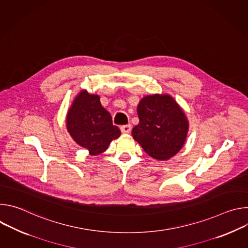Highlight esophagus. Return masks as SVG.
Listing matches in <instances>:
<instances>
[{"mask_svg": "<svg viewBox=\"0 0 248 248\" xmlns=\"http://www.w3.org/2000/svg\"><path fill=\"white\" fill-rule=\"evenodd\" d=\"M130 130H131V125L130 124H125V125L121 126V131L123 133H129Z\"/></svg>", "mask_w": 248, "mask_h": 248, "instance_id": "34e87169", "label": "esophagus"}]
</instances>
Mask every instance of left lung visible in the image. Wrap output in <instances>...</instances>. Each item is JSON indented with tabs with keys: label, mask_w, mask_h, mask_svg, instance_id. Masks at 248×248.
<instances>
[{
	"label": "left lung",
	"mask_w": 248,
	"mask_h": 248,
	"mask_svg": "<svg viewBox=\"0 0 248 248\" xmlns=\"http://www.w3.org/2000/svg\"><path fill=\"white\" fill-rule=\"evenodd\" d=\"M139 124L132 129L134 140L152 158L165 161L184 146L188 121L180 105L168 94L143 97L137 106Z\"/></svg>",
	"instance_id": "left-lung-1"
}]
</instances>
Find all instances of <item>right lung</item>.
<instances>
[{
  "label": "right lung",
  "mask_w": 248,
  "mask_h": 248,
  "mask_svg": "<svg viewBox=\"0 0 248 248\" xmlns=\"http://www.w3.org/2000/svg\"><path fill=\"white\" fill-rule=\"evenodd\" d=\"M66 128L70 136L92 156L108 149L112 140L121 135L113 124L110 113L104 109L100 97L82 90L74 100L66 115Z\"/></svg>",
  "instance_id": "obj_1"
}]
</instances>
